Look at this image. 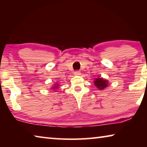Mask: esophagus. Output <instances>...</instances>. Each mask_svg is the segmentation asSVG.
<instances>
[{
    "instance_id": "1",
    "label": "esophagus",
    "mask_w": 147,
    "mask_h": 147,
    "mask_svg": "<svg viewBox=\"0 0 147 147\" xmlns=\"http://www.w3.org/2000/svg\"><path fill=\"white\" fill-rule=\"evenodd\" d=\"M74 74H75V75H76V76H79V75H80V74H81V73H80V71H76L74 72Z\"/></svg>"
}]
</instances>
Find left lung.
<instances>
[{
	"mask_svg": "<svg viewBox=\"0 0 147 147\" xmlns=\"http://www.w3.org/2000/svg\"><path fill=\"white\" fill-rule=\"evenodd\" d=\"M108 82L106 80L102 78H94V84L96 88L100 90H102L104 88H107L108 86Z\"/></svg>",
	"mask_w": 147,
	"mask_h": 147,
	"instance_id": "1",
	"label": "left lung"
}]
</instances>
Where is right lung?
Listing matches in <instances>:
<instances>
[{"label": "right lung", "instance_id": "add662e5", "mask_svg": "<svg viewBox=\"0 0 147 147\" xmlns=\"http://www.w3.org/2000/svg\"><path fill=\"white\" fill-rule=\"evenodd\" d=\"M58 85H59V84H54V86L53 87V89H56V88H58V87L59 86Z\"/></svg>", "mask_w": 147, "mask_h": 147}]
</instances>
